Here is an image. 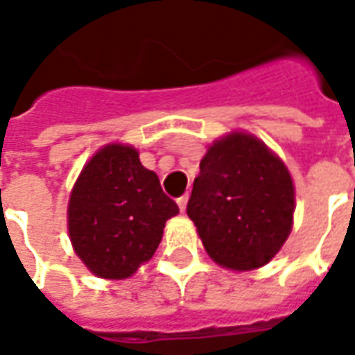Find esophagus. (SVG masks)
<instances>
[{"label": "esophagus", "mask_w": 355, "mask_h": 355, "mask_svg": "<svg viewBox=\"0 0 355 355\" xmlns=\"http://www.w3.org/2000/svg\"><path fill=\"white\" fill-rule=\"evenodd\" d=\"M178 207H180V211H186V205H188V193H184V196H180L177 200Z\"/></svg>", "instance_id": "esophagus-1"}]
</instances>
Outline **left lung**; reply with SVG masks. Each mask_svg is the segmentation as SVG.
I'll return each instance as SVG.
<instances>
[{"mask_svg": "<svg viewBox=\"0 0 355 355\" xmlns=\"http://www.w3.org/2000/svg\"><path fill=\"white\" fill-rule=\"evenodd\" d=\"M186 213L216 264L254 270L272 261L289 238L293 178L264 142L232 132L203 155Z\"/></svg>", "mask_w": 355, "mask_h": 355, "instance_id": "obj_1", "label": "left lung"}]
</instances>
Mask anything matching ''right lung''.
<instances>
[{"label": "right lung", "mask_w": 355, "mask_h": 355, "mask_svg": "<svg viewBox=\"0 0 355 355\" xmlns=\"http://www.w3.org/2000/svg\"><path fill=\"white\" fill-rule=\"evenodd\" d=\"M178 205L159 178L123 144H108L89 159L68 203L76 254L104 279H125L154 257L165 223Z\"/></svg>", "instance_id": "obj_1"}]
</instances>
